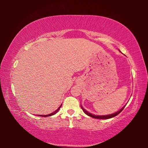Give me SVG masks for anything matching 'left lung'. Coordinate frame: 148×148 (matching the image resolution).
Listing matches in <instances>:
<instances>
[{"mask_svg":"<svg viewBox=\"0 0 148 148\" xmlns=\"http://www.w3.org/2000/svg\"><path fill=\"white\" fill-rule=\"evenodd\" d=\"M81 108H82V109L83 110V111H84V112L85 114H86V115H87V116H90V117H92V118H95V119H110V118H112V117H115V116H116L117 115H118L120 112H121L123 110V108L125 107H123V108L122 109H121L119 110V112H116V113H115V114H110V115H107V116H95V115H92V114H90V113H89L87 111H86V110H85L84 108H82V106H81Z\"/></svg>","mask_w":148,"mask_h":148,"instance_id":"8db88e82","label":"left lung"}]
</instances>
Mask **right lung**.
<instances>
[{
    "mask_svg": "<svg viewBox=\"0 0 148 148\" xmlns=\"http://www.w3.org/2000/svg\"><path fill=\"white\" fill-rule=\"evenodd\" d=\"M61 106L62 105H61V106H59V108L57 110H56V111H55L54 112H53V113H51V114H48V115H40L39 116H41V117H47V116H53V115H54V114H56L57 112L59 111V108H60L61 107Z\"/></svg>",
    "mask_w": 148,
    "mask_h": 148,
    "instance_id": "obj_1",
    "label": "right lung"
}]
</instances>
